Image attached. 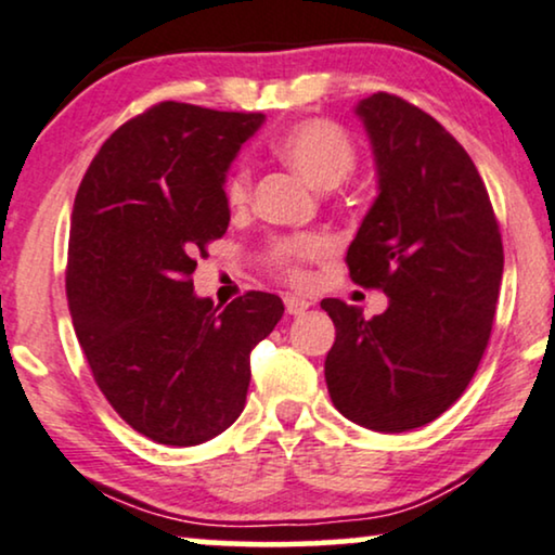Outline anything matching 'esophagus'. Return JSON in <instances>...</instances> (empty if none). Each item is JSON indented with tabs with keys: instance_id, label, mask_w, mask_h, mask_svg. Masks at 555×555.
Listing matches in <instances>:
<instances>
[{
	"instance_id": "1",
	"label": "esophagus",
	"mask_w": 555,
	"mask_h": 555,
	"mask_svg": "<svg viewBox=\"0 0 555 555\" xmlns=\"http://www.w3.org/2000/svg\"><path fill=\"white\" fill-rule=\"evenodd\" d=\"M308 306H311V304H308V300H304V298H298V295H285V311L291 315L306 313Z\"/></svg>"
}]
</instances>
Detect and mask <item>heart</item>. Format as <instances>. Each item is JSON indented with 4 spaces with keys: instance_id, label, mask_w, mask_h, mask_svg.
I'll use <instances>...</instances> for the list:
<instances>
[{
    "instance_id": "b5f03b06",
    "label": "heart",
    "mask_w": 555,
    "mask_h": 555,
    "mask_svg": "<svg viewBox=\"0 0 555 555\" xmlns=\"http://www.w3.org/2000/svg\"><path fill=\"white\" fill-rule=\"evenodd\" d=\"M280 160L291 165L295 172L321 191L341 185L357 170V145L341 125L331 119H304L283 129L272 142ZM227 204L234 211L249 206L251 201V172L249 168L232 170L224 185ZM331 244L321 234H285L272 236L260 251V262L270 275L285 280L287 285L304 287L311 280L308 264L319 262L328 255Z\"/></svg>"
}]
</instances>
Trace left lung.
Wrapping results in <instances>:
<instances>
[{"label":"left lung","instance_id":"obj_1","mask_svg":"<svg viewBox=\"0 0 555 555\" xmlns=\"http://www.w3.org/2000/svg\"><path fill=\"white\" fill-rule=\"evenodd\" d=\"M377 160L379 196L349 244L357 285L387 293L364 319L321 300L336 326L326 357L331 402L379 434L436 421L462 398L492 334L502 234L477 165L438 121L395 93L359 102Z\"/></svg>","mask_w":555,"mask_h":555}]
</instances>
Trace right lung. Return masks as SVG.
I'll return each instance as SVG.
<instances>
[{"mask_svg": "<svg viewBox=\"0 0 555 555\" xmlns=\"http://www.w3.org/2000/svg\"><path fill=\"white\" fill-rule=\"evenodd\" d=\"M262 121L160 102L104 142L76 193V336L109 405L155 443L196 446L232 426L249 351L283 319L278 295L249 291L219 311L191 280L196 257L227 234V170Z\"/></svg>", "mask_w": 555, "mask_h": 555, "instance_id": "right-lung-1", "label": "right lung"}]
</instances>
